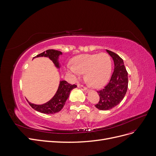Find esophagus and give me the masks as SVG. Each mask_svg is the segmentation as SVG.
I'll return each instance as SVG.
<instances>
[{"instance_id":"1","label":"esophagus","mask_w":156,"mask_h":156,"mask_svg":"<svg viewBox=\"0 0 156 156\" xmlns=\"http://www.w3.org/2000/svg\"><path fill=\"white\" fill-rule=\"evenodd\" d=\"M77 86H78V88H80V89H81L82 90H83V91H85V92H87L88 91V89L86 88L85 86H83V85H81L80 83H78L77 84Z\"/></svg>"}]
</instances>
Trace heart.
<instances>
[{"mask_svg":"<svg viewBox=\"0 0 156 156\" xmlns=\"http://www.w3.org/2000/svg\"><path fill=\"white\" fill-rule=\"evenodd\" d=\"M67 70L74 77L85 73L86 82L93 87L98 88L104 85L110 77L111 60L105 53L81 55L74 58L73 66H69Z\"/></svg>","mask_w":156,"mask_h":156,"instance_id":"1","label":"heart"}]
</instances>
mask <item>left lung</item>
I'll use <instances>...</instances> for the list:
<instances>
[{"mask_svg":"<svg viewBox=\"0 0 156 156\" xmlns=\"http://www.w3.org/2000/svg\"><path fill=\"white\" fill-rule=\"evenodd\" d=\"M112 58L114 69L109 82L104 88L98 90L100 100L95 107L102 111L110 110L122 101L128 88V73L124 63L119 55L114 52L107 50Z\"/></svg>","mask_w":156,"mask_h":156,"instance_id":"1","label":"left lung"}]
</instances>
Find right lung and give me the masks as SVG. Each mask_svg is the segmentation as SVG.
<instances>
[{
	"label": "right lung",
	"mask_w": 156,
	"mask_h": 156,
	"mask_svg": "<svg viewBox=\"0 0 156 156\" xmlns=\"http://www.w3.org/2000/svg\"><path fill=\"white\" fill-rule=\"evenodd\" d=\"M60 55H62L61 51L55 49H48L34 57L48 56L51 60H53V63L57 67H59L58 58ZM76 85H71L65 81V80H63V81L60 82L58 89L54 97L45 104L38 105L33 104V103H31L28 101L27 102L33 108L38 112L44 114H55L62 110L65 105L67 99L69 98L71 90L74 88H76Z\"/></svg>",
	"instance_id": "1"
}]
</instances>
